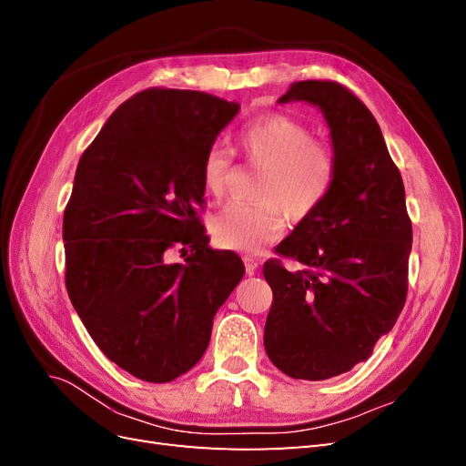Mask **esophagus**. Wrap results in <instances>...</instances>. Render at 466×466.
I'll list each match as a JSON object with an SVG mask.
<instances>
[{"instance_id":"34e87169","label":"esophagus","mask_w":466,"mask_h":466,"mask_svg":"<svg viewBox=\"0 0 466 466\" xmlns=\"http://www.w3.org/2000/svg\"><path fill=\"white\" fill-rule=\"evenodd\" d=\"M243 262H245V268H247V274L248 276H252L257 272V268H258V260L257 258H252V257H243Z\"/></svg>"}]
</instances>
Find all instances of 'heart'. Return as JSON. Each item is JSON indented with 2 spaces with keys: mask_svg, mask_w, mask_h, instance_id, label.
Here are the masks:
<instances>
[{
  "mask_svg": "<svg viewBox=\"0 0 466 466\" xmlns=\"http://www.w3.org/2000/svg\"><path fill=\"white\" fill-rule=\"evenodd\" d=\"M250 165L264 168L258 204H229L211 219V233L223 248L260 252L286 231V211L303 219L322 204L332 188L336 155L313 139L305 124L286 115L250 120L237 137ZM231 173V153L211 146L202 159V185L214 198L223 196Z\"/></svg>",
  "mask_w": 466,
  "mask_h": 466,
  "instance_id": "1",
  "label": "heart"
}]
</instances>
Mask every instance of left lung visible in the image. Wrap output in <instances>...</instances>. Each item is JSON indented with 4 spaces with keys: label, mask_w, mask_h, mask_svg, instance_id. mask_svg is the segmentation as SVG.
Masks as SVG:
<instances>
[{
    "label": "left lung",
    "mask_w": 466,
    "mask_h": 466,
    "mask_svg": "<svg viewBox=\"0 0 466 466\" xmlns=\"http://www.w3.org/2000/svg\"><path fill=\"white\" fill-rule=\"evenodd\" d=\"M305 101L329 124L336 175L322 204L264 264L274 301L264 348L279 371L324 380L365 361L397 322L408 291L412 223L402 177L370 108L334 81H298L278 103Z\"/></svg>",
    "instance_id": "obj_1"
}]
</instances>
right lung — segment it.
I'll use <instances>...</instances> for the list:
<instances>
[{"label": "right lung", "instance_id": "1", "mask_svg": "<svg viewBox=\"0 0 466 466\" xmlns=\"http://www.w3.org/2000/svg\"><path fill=\"white\" fill-rule=\"evenodd\" d=\"M238 103L147 89L122 103L81 155L64 211L66 288L103 354L149 383L192 370L218 309L245 276L208 243L202 159ZM180 246L182 263L166 260Z\"/></svg>", "mask_w": 466, "mask_h": 466}]
</instances>
